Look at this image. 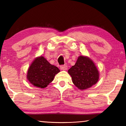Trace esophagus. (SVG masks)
<instances>
[{
  "instance_id": "1",
  "label": "esophagus",
  "mask_w": 126,
  "mask_h": 126,
  "mask_svg": "<svg viewBox=\"0 0 126 126\" xmlns=\"http://www.w3.org/2000/svg\"><path fill=\"white\" fill-rule=\"evenodd\" d=\"M60 69L61 70H66L68 69V66L66 65H61L60 66Z\"/></svg>"
}]
</instances>
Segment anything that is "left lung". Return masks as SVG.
Wrapping results in <instances>:
<instances>
[{
	"mask_svg": "<svg viewBox=\"0 0 126 126\" xmlns=\"http://www.w3.org/2000/svg\"><path fill=\"white\" fill-rule=\"evenodd\" d=\"M73 84L81 90L89 88L97 83L99 78V71L88 57L79 56L76 63L68 70Z\"/></svg>",
	"mask_w": 126,
	"mask_h": 126,
	"instance_id": "8db88e82",
	"label": "left lung"
}]
</instances>
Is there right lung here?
<instances>
[{
    "mask_svg": "<svg viewBox=\"0 0 126 126\" xmlns=\"http://www.w3.org/2000/svg\"><path fill=\"white\" fill-rule=\"evenodd\" d=\"M59 69L50 63L44 57L35 58L29 67L27 78L34 86L44 88L53 80Z\"/></svg>",
    "mask_w": 126,
    "mask_h": 126,
    "instance_id": "obj_1",
    "label": "right lung"
}]
</instances>
